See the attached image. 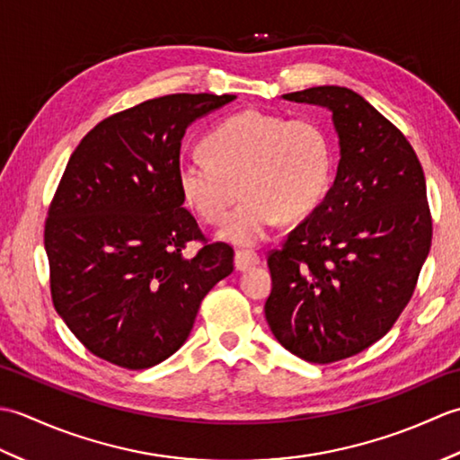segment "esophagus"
Returning <instances> with one entry per match:
<instances>
[{"instance_id":"obj_1","label":"esophagus","mask_w":460,"mask_h":460,"mask_svg":"<svg viewBox=\"0 0 460 460\" xmlns=\"http://www.w3.org/2000/svg\"><path fill=\"white\" fill-rule=\"evenodd\" d=\"M259 262H261V259L257 252H252V251H237L235 252V269L241 272L249 270L251 267H257Z\"/></svg>"}]
</instances>
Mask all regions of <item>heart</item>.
<instances>
[{"mask_svg": "<svg viewBox=\"0 0 460 460\" xmlns=\"http://www.w3.org/2000/svg\"><path fill=\"white\" fill-rule=\"evenodd\" d=\"M201 154L205 160L180 164V195L209 225L223 223L245 195L219 233L235 245H257L279 217L295 221L314 211L332 173L330 140L314 120L261 111L221 120L201 140Z\"/></svg>", "mask_w": 460, "mask_h": 460, "instance_id": "b5f03b06", "label": "heart"}]
</instances>
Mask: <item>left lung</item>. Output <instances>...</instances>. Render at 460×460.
I'll return each mask as SVG.
<instances>
[{
	"label": "left lung",
	"instance_id": "8db88e82",
	"mask_svg": "<svg viewBox=\"0 0 460 460\" xmlns=\"http://www.w3.org/2000/svg\"><path fill=\"white\" fill-rule=\"evenodd\" d=\"M282 99L332 112L340 162L324 201L270 251L265 316L290 354L332 364L384 338L413 296L433 237L425 175L358 93L312 86Z\"/></svg>",
	"mask_w": 460,
	"mask_h": 460
}]
</instances>
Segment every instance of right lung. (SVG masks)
Here are the masks:
<instances>
[{
  "instance_id": "right-lung-1",
  "label": "right lung",
  "mask_w": 460,
  "mask_h": 460,
  "mask_svg": "<svg viewBox=\"0 0 460 460\" xmlns=\"http://www.w3.org/2000/svg\"><path fill=\"white\" fill-rule=\"evenodd\" d=\"M235 94H168L99 122L76 146L45 221L51 296L81 344L146 369L188 340L205 295L233 272V249L181 208L185 128ZM191 240L202 249L182 255Z\"/></svg>"
}]
</instances>
